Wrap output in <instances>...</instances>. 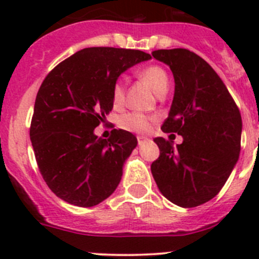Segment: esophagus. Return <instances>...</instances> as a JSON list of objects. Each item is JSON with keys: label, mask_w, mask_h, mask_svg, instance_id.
Masks as SVG:
<instances>
[{"label": "esophagus", "mask_w": 259, "mask_h": 259, "mask_svg": "<svg viewBox=\"0 0 259 259\" xmlns=\"http://www.w3.org/2000/svg\"><path fill=\"white\" fill-rule=\"evenodd\" d=\"M148 138L146 137H143V135H139V137H138V143H139V145H142V144H144L145 142H148Z\"/></svg>", "instance_id": "obj_1"}]
</instances>
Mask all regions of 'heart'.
Returning a JSON list of instances; mask_svg holds the SVG:
<instances>
[{
	"mask_svg": "<svg viewBox=\"0 0 259 259\" xmlns=\"http://www.w3.org/2000/svg\"><path fill=\"white\" fill-rule=\"evenodd\" d=\"M139 76L153 89V91L158 95H163L166 93L169 88V76L165 70L158 65H150L142 69L139 71ZM113 103L114 105L120 106L124 104L125 100V82L121 79L117 80L113 86ZM153 117L148 115L132 111V113L124 114L120 117V126L127 132L133 133H145L150 127Z\"/></svg>",
	"mask_w": 259,
	"mask_h": 259,
	"instance_id": "1",
	"label": "heart"
}]
</instances>
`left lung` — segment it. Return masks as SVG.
I'll list each match as a JSON object with an SVG mask.
<instances>
[{
	"mask_svg": "<svg viewBox=\"0 0 259 259\" xmlns=\"http://www.w3.org/2000/svg\"><path fill=\"white\" fill-rule=\"evenodd\" d=\"M154 59L170 67L176 82L164 133H178L177 146L155 138L160 155L150 169L161 194L183 208L215 197L237 164L242 117L228 89L205 60L187 49L156 50Z\"/></svg>",
	"mask_w": 259,
	"mask_h": 259,
	"instance_id": "1",
	"label": "left lung"
}]
</instances>
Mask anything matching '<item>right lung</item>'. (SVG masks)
Wrapping results in <instances>:
<instances>
[{
    "mask_svg": "<svg viewBox=\"0 0 259 259\" xmlns=\"http://www.w3.org/2000/svg\"><path fill=\"white\" fill-rule=\"evenodd\" d=\"M150 59L139 50L88 48L60 62L42 81L30 138L41 176L62 200L94 207L119 185L137 138L115 129L106 140L94 130L113 109L117 77Z\"/></svg>",
    "mask_w": 259,
    "mask_h": 259,
    "instance_id": "1",
    "label": "right lung"
}]
</instances>
